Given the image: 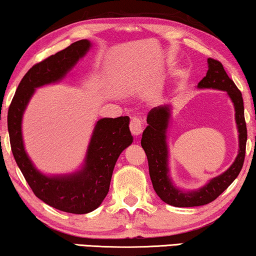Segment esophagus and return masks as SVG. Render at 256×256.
Wrapping results in <instances>:
<instances>
[{
  "label": "esophagus",
  "mask_w": 256,
  "mask_h": 256,
  "mask_svg": "<svg viewBox=\"0 0 256 256\" xmlns=\"http://www.w3.org/2000/svg\"><path fill=\"white\" fill-rule=\"evenodd\" d=\"M142 122L139 117H132L131 122H130V131L133 136H139L141 132H142Z\"/></svg>",
  "instance_id": "1"
}]
</instances>
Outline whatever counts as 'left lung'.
Returning <instances> with one entry per match:
<instances>
[{
  "label": "left lung",
  "mask_w": 256,
  "mask_h": 256,
  "mask_svg": "<svg viewBox=\"0 0 256 256\" xmlns=\"http://www.w3.org/2000/svg\"><path fill=\"white\" fill-rule=\"evenodd\" d=\"M198 87L226 90L230 96L236 110V123L239 132V152L232 166L222 174L210 179L204 188L190 192L179 190L171 182L168 166L166 130L171 115L170 106H161L152 108L147 115L148 126L142 133L141 146L147 155L150 176L156 194L166 204L174 207H196L217 199L238 177L245 160L247 128L242 92L236 86L234 80L228 77L222 63L212 58H208L207 74L198 84Z\"/></svg>",
  "instance_id": "left-lung-1"
}]
</instances>
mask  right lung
<instances>
[{"label":"right lung","instance_id":"1","mask_svg":"<svg viewBox=\"0 0 256 256\" xmlns=\"http://www.w3.org/2000/svg\"><path fill=\"white\" fill-rule=\"evenodd\" d=\"M90 46L88 40H79L33 66L19 82L8 112L11 150L30 188L44 204L71 214L93 212L104 200L118 156L133 141L130 118L120 116L98 120L82 169L62 176H46L33 166L22 142V120L36 88L62 80Z\"/></svg>","mask_w":256,"mask_h":256}]
</instances>
